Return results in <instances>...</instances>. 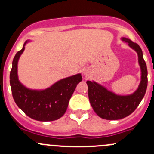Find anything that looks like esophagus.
<instances>
[{"mask_svg":"<svg viewBox=\"0 0 154 154\" xmlns=\"http://www.w3.org/2000/svg\"><path fill=\"white\" fill-rule=\"evenodd\" d=\"M84 74H87V73L86 72V71H84Z\"/></svg>","mask_w":154,"mask_h":154,"instance_id":"esophagus-1","label":"esophagus"}]
</instances>
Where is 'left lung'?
Instances as JSON below:
<instances>
[{"mask_svg": "<svg viewBox=\"0 0 154 154\" xmlns=\"http://www.w3.org/2000/svg\"><path fill=\"white\" fill-rule=\"evenodd\" d=\"M138 54L141 68V81L137 89L131 94L119 95L107 90L104 86L94 81L86 82L88 98L93 109L99 117L106 120H119L133 113L145 94L147 86V69L139 45L129 38H122Z\"/></svg>", "mask_w": 154, "mask_h": 154, "instance_id": "8db88e82", "label": "left lung"}]
</instances>
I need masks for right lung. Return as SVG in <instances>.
Returning a JSON list of instances; mask_svg holds the SVG:
<instances>
[{"label": "right lung", "instance_id": "right-lung-1", "mask_svg": "<svg viewBox=\"0 0 154 154\" xmlns=\"http://www.w3.org/2000/svg\"><path fill=\"white\" fill-rule=\"evenodd\" d=\"M28 42H25L12 61L10 75L12 97L17 106L31 119L39 122L57 120L66 112L70 98L77 85L82 80V76L77 74L62 79L44 90L29 89L25 87L18 80V62Z\"/></svg>", "mask_w": 154, "mask_h": 154}]
</instances>
